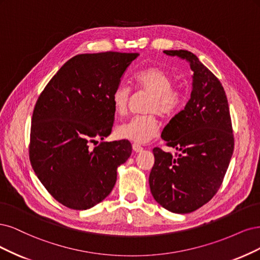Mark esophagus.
I'll list each match as a JSON object with an SVG mask.
<instances>
[{
	"label": "esophagus",
	"mask_w": 260,
	"mask_h": 260,
	"mask_svg": "<svg viewBox=\"0 0 260 260\" xmlns=\"http://www.w3.org/2000/svg\"><path fill=\"white\" fill-rule=\"evenodd\" d=\"M133 150L135 152H141L142 150H144V148H142L140 145H138V144H133Z\"/></svg>",
	"instance_id": "34e87169"
}]
</instances>
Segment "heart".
<instances>
[{
  "mask_svg": "<svg viewBox=\"0 0 260 260\" xmlns=\"http://www.w3.org/2000/svg\"><path fill=\"white\" fill-rule=\"evenodd\" d=\"M133 81L138 90L151 94L146 111L157 113L162 118H172L177 112L185 100V93L174 86L172 75L160 67H150L134 74ZM131 97V88L123 84L116 85L111 94V103L116 114L126 113ZM160 129L155 115L134 116L131 120L120 124L116 127V136L137 144H146L153 139Z\"/></svg>",
  "mask_w": 260,
  "mask_h": 260,
  "instance_id": "heart-1",
  "label": "heart"
}]
</instances>
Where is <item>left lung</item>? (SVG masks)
I'll return each mask as SVG.
<instances>
[{"label":"left lung","instance_id":"obj_1","mask_svg":"<svg viewBox=\"0 0 260 260\" xmlns=\"http://www.w3.org/2000/svg\"><path fill=\"white\" fill-rule=\"evenodd\" d=\"M190 63L192 91L185 109L164 127L161 137L178 150L172 155L153 149L149 185L167 211L187 214L206 204L220 188L234 148L227 96L220 81L191 52L164 51Z\"/></svg>","mask_w":260,"mask_h":260}]
</instances>
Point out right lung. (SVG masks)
<instances>
[{
    "instance_id": "add662e5",
    "label": "right lung",
    "mask_w": 260,
    "mask_h": 260,
    "mask_svg": "<svg viewBox=\"0 0 260 260\" xmlns=\"http://www.w3.org/2000/svg\"><path fill=\"white\" fill-rule=\"evenodd\" d=\"M138 53L106 52L72 57L47 83L32 114V169L62 205L84 211L112 191L116 170L132 154L128 140L96 139L111 134V94Z\"/></svg>"
}]
</instances>
